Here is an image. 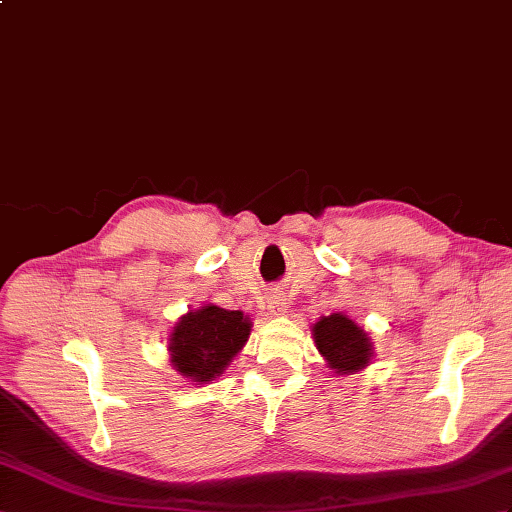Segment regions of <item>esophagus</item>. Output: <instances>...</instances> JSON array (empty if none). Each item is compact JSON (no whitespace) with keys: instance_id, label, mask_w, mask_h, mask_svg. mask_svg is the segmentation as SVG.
Masks as SVG:
<instances>
[{"instance_id":"1","label":"esophagus","mask_w":512,"mask_h":512,"mask_svg":"<svg viewBox=\"0 0 512 512\" xmlns=\"http://www.w3.org/2000/svg\"><path fill=\"white\" fill-rule=\"evenodd\" d=\"M267 306L273 315H282L286 313V299H284V293L280 291H273L269 297H267Z\"/></svg>"}]
</instances>
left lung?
Listing matches in <instances>:
<instances>
[{"label":"left lung","instance_id":"1","mask_svg":"<svg viewBox=\"0 0 512 512\" xmlns=\"http://www.w3.org/2000/svg\"><path fill=\"white\" fill-rule=\"evenodd\" d=\"M313 332L317 350L326 356L336 373H352L369 363V336L345 315L332 313L330 317H321V321L315 323Z\"/></svg>","mask_w":512,"mask_h":512}]
</instances>
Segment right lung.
Wrapping results in <instances>:
<instances>
[{"mask_svg": "<svg viewBox=\"0 0 512 512\" xmlns=\"http://www.w3.org/2000/svg\"><path fill=\"white\" fill-rule=\"evenodd\" d=\"M249 323L241 310L204 306L184 315L171 332V363L193 382H210L245 345Z\"/></svg>", "mask_w": 512, "mask_h": 512, "instance_id": "1", "label": "right lung"}]
</instances>
